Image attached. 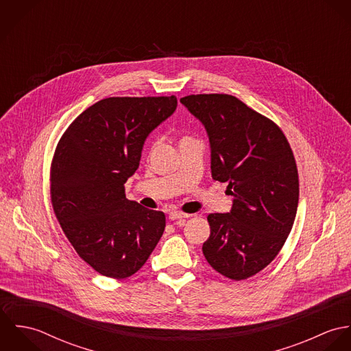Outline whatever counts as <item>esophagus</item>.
<instances>
[{"instance_id": "esophagus-1", "label": "esophagus", "mask_w": 351, "mask_h": 351, "mask_svg": "<svg viewBox=\"0 0 351 351\" xmlns=\"http://www.w3.org/2000/svg\"><path fill=\"white\" fill-rule=\"evenodd\" d=\"M191 215H188V213H182V212H178V210H174V212H170L169 213V219L170 220H177V219H186V217H189Z\"/></svg>"}]
</instances>
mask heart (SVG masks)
I'll return each mask as SVG.
<instances>
[{"label": "heart", "mask_w": 351, "mask_h": 351, "mask_svg": "<svg viewBox=\"0 0 351 351\" xmlns=\"http://www.w3.org/2000/svg\"><path fill=\"white\" fill-rule=\"evenodd\" d=\"M184 139H191V138H184ZM184 139H182V141H184Z\"/></svg>", "instance_id": "b5f03b06"}]
</instances>
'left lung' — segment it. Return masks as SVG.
Returning <instances> with one entry per match:
<instances>
[{"mask_svg":"<svg viewBox=\"0 0 351 351\" xmlns=\"http://www.w3.org/2000/svg\"><path fill=\"white\" fill-rule=\"evenodd\" d=\"M182 105L209 138L210 173L234 196L228 213H210L202 245L220 274L246 280L282 249L296 217L299 174L292 149L271 120L230 95H192Z\"/></svg>","mask_w":351,"mask_h":351,"instance_id":"1","label":"left lung"}]
</instances>
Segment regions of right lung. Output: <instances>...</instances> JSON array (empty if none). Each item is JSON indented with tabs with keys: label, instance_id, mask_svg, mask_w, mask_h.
<instances>
[{
	"label": "right lung",
	"instance_id": "right-lung-1",
	"mask_svg": "<svg viewBox=\"0 0 351 351\" xmlns=\"http://www.w3.org/2000/svg\"><path fill=\"white\" fill-rule=\"evenodd\" d=\"M177 108V97H109L84 110L51 163V201L78 255L110 278L135 274L159 242L166 217L125 199L143 145Z\"/></svg>",
	"mask_w": 351,
	"mask_h": 351
}]
</instances>
